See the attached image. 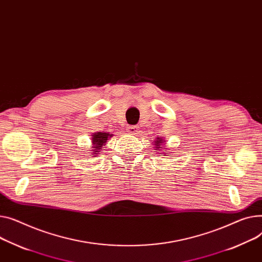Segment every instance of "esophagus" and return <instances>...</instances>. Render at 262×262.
Wrapping results in <instances>:
<instances>
[{
	"label": "esophagus",
	"mask_w": 262,
	"mask_h": 262,
	"mask_svg": "<svg viewBox=\"0 0 262 262\" xmlns=\"http://www.w3.org/2000/svg\"><path fill=\"white\" fill-rule=\"evenodd\" d=\"M127 132H128L129 134H132V135H137L138 132H139V127L136 126V125H132V126L128 127V130H127Z\"/></svg>",
	"instance_id": "esophagus-1"
}]
</instances>
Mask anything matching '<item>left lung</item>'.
Here are the masks:
<instances>
[{
  "mask_svg": "<svg viewBox=\"0 0 262 262\" xmlns=\"http://www.w3.org/2000/svg\"><path fill=\"white\" fill-rule=\"evenodd\" d=\"M158 139L160 140V138H158ZM161 141H162V140H160V141H156V144H155V145H156V147H158V148H160V147H161V146H160ZM157 150H158V149H157Z\"/></svg>",
  "mask_w": 262,
  "mask_h": 262,
  "instance_id": "8db88e82",
  "label": "left lung"
}]
</instances>
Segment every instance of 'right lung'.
I'll use <instances>...</instances> for the list:
<instances>
[{
    "mask_svg": "<svg viewBox=\"0 0 262 262\" xmlns=\"http://www.w3.org/2000/svg\"><path fill=\"white\" fill-rule=\"evenodd\" d=\"M108 136L112 137L111 134H107V133H97V134H94L93 136V143H94V155H97V152L101 149V147L103 146L104 143H106L107 140H108Z\"/></svg>",
    "mask_w": 262,
    "mask_h": 262,
    "instance_id": "1",
    "label": "right lung"
}]
</instances>
